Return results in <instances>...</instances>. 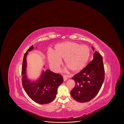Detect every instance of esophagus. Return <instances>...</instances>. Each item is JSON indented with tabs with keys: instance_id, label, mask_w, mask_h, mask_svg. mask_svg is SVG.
Instances as JSON below:
<instances>
[{
	"instance_id": "34e87169",
	"label": "esophagus",
	"mask_w": 124,
	"mask_h": 124,
	"mask_svg": "<svg viewBox=\"0 0 124 124\" xmlns=\"http://www.w3.org/2000/svg\"><path fill=\"white\" fill-rule=\"evenodd\" d=\"M68 76H67V75H64L63 76V79H64V81H65L67 79V78H68Z\"/></svg>"
}]
</instances>
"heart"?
<instances>
[{
	"mask_svg": "<svg viewBox=\"0 0 124 124\" xmlns=\"http://www.w3.org/2000/svg\"><path fill=\"white\" fill-rule=\"evenodd\" d=\"M90 49L86 45L73 42H65L57 44L54 51H49L47 59L51 68L57 71L64 59L65 65L74 72L81 70L89 60Z\"/></svg>",
	"mask_w": 124,
	"mask_h": 124,
	"instance_id": "obj_1",
	"label": "heart"
}]
</instances>
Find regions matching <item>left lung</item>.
Listing matches in <instances>:
<instances>
[{
    "mask_svg": "<svg viewBox=\"0 0 124 124\" xmlns=\"http://www.w3.org/2000/svg\"><path fill=\"white\" fill-rule=\"evenodd\" d=\"M92 49L94 51V48ZM93 59L72 78L76 85L70 91L73 98L80 102L92 100L98 94L104 79V69L102 57L96 51Z\"/></svg>",
    "mask_w": 124,
    "mask_h": 124,
    "instance_id": "1",
    "label": "left lung"
}]
</instances>
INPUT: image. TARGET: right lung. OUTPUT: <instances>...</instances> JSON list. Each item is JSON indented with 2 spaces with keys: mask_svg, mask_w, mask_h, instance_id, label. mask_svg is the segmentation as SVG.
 <instances>
[{
  "mask_svg": "<svg viewBox=\"0 0 124 124\" xmlns=\"http://www.w3.org/2000/svg\"><path fill=\"white\" fill-rule=\"evenodd\" d=\"M33 49V46H31L23 57L22 70L23 86L27 95L33 101L41 104H47L56 97L58 87L63 83V78L61 75L46 70H43L37 80L28 79L26 75V56L28 52Z\"/></svg>",
  "mask_w": 124,
  "mask_h": 124,
  "instance_id": "right-lung-1",
  "label": "right lung"
}]
</instances>
